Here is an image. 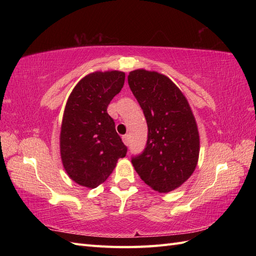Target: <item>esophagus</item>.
<instances>
[{"label":"esophagus","mask_w":256,"mask_h":256,"mask_svg":"<svg viewBox=\"0 0 256 256\" xmlns=\"http://www.w3.org/2000/svg\"><path fill=\"white\" fill-rule=\"evenodd\" d=\"M122 140H123V142H124V144L125 145H130V136H128V134H125V135H123L122 136Z\"/></svg>","instance_id":"34e87169"}]
</instances>
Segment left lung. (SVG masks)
Listing matches in <instances>:
<instances>
[{"label":"left lung","mask_w":256,"mask_h":256,"mask_svg":"<svg viewBox=\"0 0 256 256\" xmlns=\"http://www.w3.org/2000/svg\"><path fill=\"white\" fill-rule=\"evenodd\" d=\"M148 123V140L132 164L140 179L170 192L192 176L199 155V134L188 101L166 76L144 69L128 76Z\"/></svg>","instance_id":"obj_1"}]
</instances>
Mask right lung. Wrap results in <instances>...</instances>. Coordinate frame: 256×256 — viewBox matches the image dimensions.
<instances>
[{
  "instance_id": "obj_1",
  "label": "right lung",
  "mask_w": 256,
  "mask_h": 256,
  "mask_svg": "<svg viewBox=\"0 0 256 256\" xmlns=\"http://www.w3.org/2000/svg\"><path fill=\"white\" fill-rule=\"evenodd\" d=\"M122 72H94L74 86L64 108L60 153L64 170L74 182L96 188L106 182L128 148L106 111L123 88Z\"/></svg>"
}]
</instances>
